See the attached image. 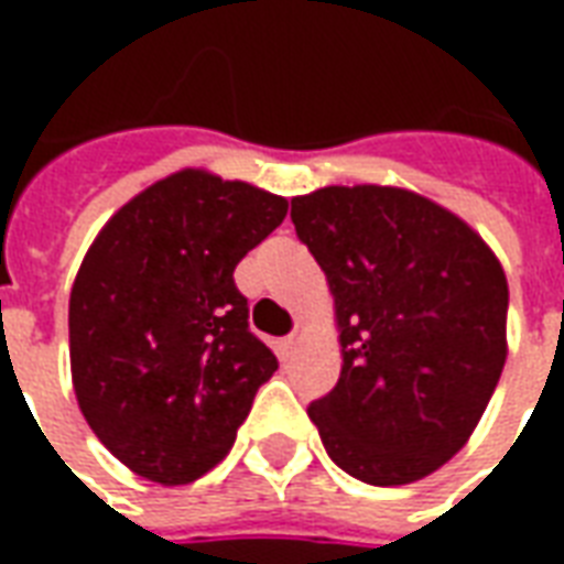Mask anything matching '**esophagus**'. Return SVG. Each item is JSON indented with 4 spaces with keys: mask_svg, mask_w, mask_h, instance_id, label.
<instances>
[{
    "mask_svg": "<svg viewBox=\"0 0 564 564\" xmlns=\"http://www.w3.org/2000/svg\"><path fill=\"white\" fill-rule=\"evenodd\" d=\"M302 332H305V326H302V323H295V329L290 332V335H286V338H283V341H281L283 356L295 354V347H299V344H302Z\"/></svg>",
    "mask_w": 564,
    "mask_h": 564,
    "instance_id": "esophagus-1",
    "label": "esophagus"
}]
</instances>
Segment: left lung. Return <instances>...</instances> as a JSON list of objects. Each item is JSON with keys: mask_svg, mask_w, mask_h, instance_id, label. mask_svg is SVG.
I'll return each instance as SVG.
<instances>
[{"mask_svg": "<svg viewBox=\"0 0 564 564\" xmlns=\"http://www.w3.org/2000/svg\"><path fill=\"white\" fill-rule=\"evenodd\" d=\"M290 217L329 281L341 344V378L307 408L323 447L362 484L423 480L468 444L501 378V262L402 186H323Z\"/></svg>", "mask_w": 564, "mask_h": 564, "instance_id": "8db88e82", "label": "left lung"}]
</instances>
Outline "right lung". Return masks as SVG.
<instances>
[{"mask_svg": "<svg viewBox=\"0 0 564 564\" xmlns=\"http://www.w3.org/2000/svg\"><path fill=\"white\" fill-rule=\"evenodd\" d=\"M283 217V196L181 169L96 235L68 299L72 383L129 471L193 484L235 444L278 359L247 329L232 271Z\"/></svg>", "mask_w": 564, "mask_h": 564, "instance_id": "right-lung-1", "label": "right lung"}]
</instances>
